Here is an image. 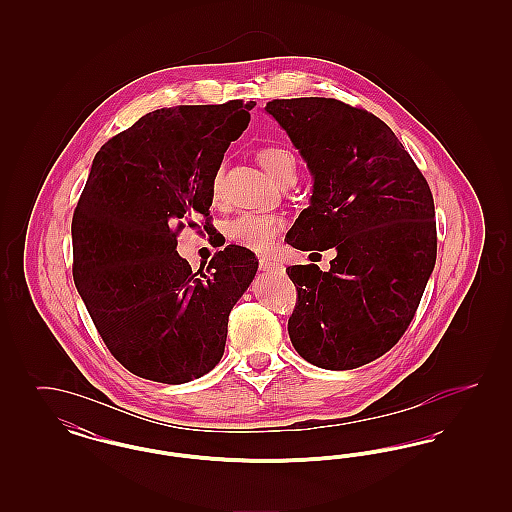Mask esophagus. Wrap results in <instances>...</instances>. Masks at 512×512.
Returning <instances> with one entry per match:
<instances>
[{"mask_svg": "<svg viewBox=\"0 0 512 512\" xmlns=\"http://www.w3.org/2000/svg\"><path fill=\"white\" fill-rule=\"evenodd\" d=\"M259 268H261L263 272H272V270H280L282 265L276 263V261H272V259H268V257H263V259H259Z\"/></svg>", "mask_w": 512, "mask_h": 512, "instance_id": "1", "label": "esophagus"}]
</instances>
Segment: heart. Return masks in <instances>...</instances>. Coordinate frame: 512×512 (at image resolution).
I'll list each match as a JSON object with an SVG mask.
<instances>
[{
	"label": "heart",
	"instance_id": "1",
	"mask_svg": "<svg viewBox=\"0 0 512 512\" xmlns=\"http://www.w3.org/2000/svg\"><path fill=\"white\" fill-rule=\"evenodd\" d=\"M257 159L261 167L267 171L268 176L282 184L286 180H295L297 172V159L290 149L282 146H265L257 151ZM219 184V176L215 186ZM284 220L268 213H242L240 217L228 224V236L236 244L244 245L253 251H267L274 244L278 232L282 230Z\"/></svg>",
	"mask_w": 512,
	"mask_h": 512
}]
</instances>
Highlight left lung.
Instances as JSON below:
<instances>
[{
	"instance_id": "8db88e82",
	"label": "left lung",
	"mask_w": 512,
	"mask_h": 512,
	"mask_svg": "<svg viewBox=\"0 0 512 512\" xmlns=\"http://www.w3.org/2000/svg\"><path fill=\"white\" fill-rule=\"evenodd\" d=\"M268 115L313 176L288 244L336 249L330 270L286 268L297 288L288 320L311 365L351 370L399 341L436 265V213L426 178L390 126L338 99H272Z\"/></svg>"
}]
</instances>
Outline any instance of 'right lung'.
I'll return each instance as SVG.
<instances>
[{"label":"right lung","instance_id":"add662e5","mask_svg":"<svg viewBox=\"0 0 512 512\" xmlns=\"http://www.w3.org/2000/svg\"><path fill=\"white\" fill-rule=\"evenodd\" d=\"M253 107L157 109L94 157L71 226L74 284L107 349L140 378L184 384L222 359L230 311L259 261L226 245L192 272L176 232L209 217L224 151Z\"/></svg>","mask_w":512,"mask_h":512}]
</instances>
